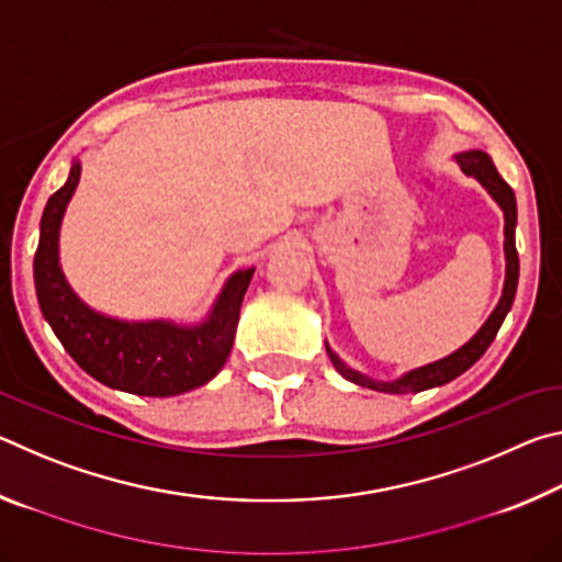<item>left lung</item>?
<instances>
[{"label": "left lung", "mask_w": 562, "mask_h": 562, "mask_svg": "<svg viewBox=\"0 0 562 562\" xmlns=\"http://www.w3.org/2000/svg\"><path fill=\"white\" fill-rule=\"evenodd\" d=\"M456 164L461 166L465 176L475 178L483 188L488 190V195L501 205L503 221H506V225H503V235H506V240H503V250H506V282H503V294L496 304V310H493L491 317L483 322V327L475 331L463 347L456 349L453 355L443 357L439 361H431V364L426 367L412 369V372H406L398 379H392V382H376V379H369L367 374L357 372V369L347 367L327 345V355L331 359V364H335L337 372L345 379H349L351 384L374 389V392H384V394H412V392L416 394V392H424V389L449 384L451 379L461 376L465 369H471L475 361L486 355L491 341L498 335L503 319H506V315L510 312V304L516 300L518 270H520L518 250H516V223H518L516 195H513V188L506 183V180L501 178L491 156L483 154V150H463V154L456 156Z\"/></svg>", "instance_id": "left-lung-1"}]
</instances>
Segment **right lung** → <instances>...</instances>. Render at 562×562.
Segmentation results:
<instances>
[{
	"label": "right lung",
	"mask_w": 562,
	"mask_h": 562,
	"mask_svg": "<svg viewBox=\"0 0 562 562\" xmlns=\"http://www.w3.org/2000/svg\"><path fill=\"white\" fill-rule=\"evenodd\" d=\"M79 178L81 164L74 160L69 178L46 201L42 215L34 284L44 319L83 372L119 392L176 396L207 384L231 357L255 268L227 278L201 325H176L168 319L126 322L101 315L76 297L59 265L61 221Z\"/></svg>",
	"instance_id": "obj_1"
}]
</instances>
